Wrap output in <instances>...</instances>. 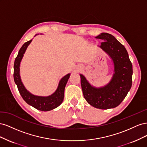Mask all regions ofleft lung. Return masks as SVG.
Masks as SVG:
<instances>
[{"instance_id": "obj_1", "label": "left lung", "mask_w": 147, "mask_h": 147, "mask_svg": "<svg viewBox=\"0 0 147 147\" xmlns=\"http://www.w3.org/2000/svg\"><path fill=\"white\" fill-rule=\"evenodd\" d=\"M96 38L104 41L99 47L112 59L113 74L110 81L102 87L92 86L83 75L80 74L83 96L95 108L113 109L121 103L130 90L132 65L125 47L112 35L103 32Z\"/></svg>"}]
</instances>
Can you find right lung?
Masks as SVG:
<instances>
[{
  "instance_id": "1",
  "label": "right lung",
  "mask_w": 147,
  "mask_h": 147,
  "mask_svg": "<svg viewBox=\"0 0 147 147\" xmlns=\"http://www.w3.org/2000/svg\"><path fill=\"white\" fill-rule=\"evenodd\" d=\"M37 35V34L35 35ZM32 41V39L26 42L20 48L18 54L15 60L13 77H14L15 83L17 85L21 97H23L26 103L38 110L47 112V111L56 109L62 104L64 100L65 87L70 77V74H67L61 79L56 90L50 96H36L32 94V93L27 90V89L25 88L21 81L20 76V63L23 59L24 54Z\"/></svg>"
}]
</instances>
